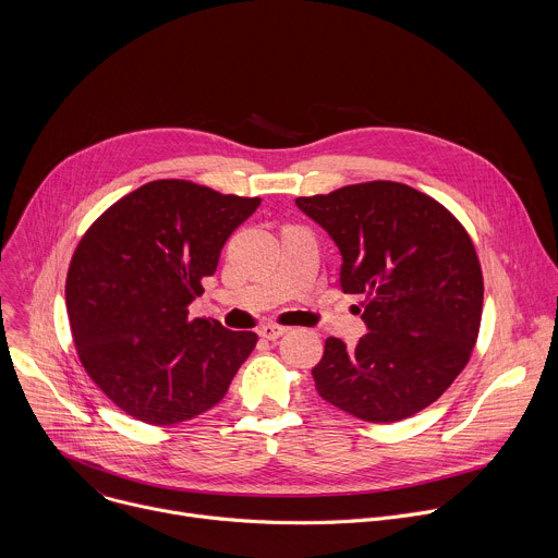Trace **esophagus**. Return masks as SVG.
<instances>
[{
  "label": "esophagus",
  "mask_w": 558,
  "mask_h": 558,
  "mask_svg": "<svg viewBox=\"0 0 558 558\" xmlns=\"http://www.w3.org/2000/svg\"><path fill=\"white\" fill-rule=\"evenodd\" d=\"M289 329H284V327H278V325H263L260 329H258V333H260V338H265V340H278L280 336H284Z\"/></svg>",
  "instance_id": "esophagus-1"
}]
</instances>
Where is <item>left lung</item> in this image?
Listing matches in <instances>:
<instances>
[{"mask_svg": "<svg viewBox=\"0 0 558 558\" xmlns=\"http://www.w3.org/2000/svg\"><path fill=\"white\" fill-rule=\"evenodd\" d=\"M342 256L340 287L364 293L366 336L329 338L311 375L325 402L364 422L430 407L465 366L484 306L470 235L430 196L392 181L295 198Z\"/></svg>", "mask_w": 558, "mask_h": 558, "instance_id": "1", "label": "left lung"}]
</instances>
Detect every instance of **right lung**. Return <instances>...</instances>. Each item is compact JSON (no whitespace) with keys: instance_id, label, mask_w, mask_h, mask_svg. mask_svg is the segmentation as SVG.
I'll return each instance as SVG.
<instances>
[{"instance_id":"1","label":"right lung","mask_w":558,"mask_h":558,"mask_svg":"<svg viewBox=\"0 0 558 558\" xmlns=\"http://www.w3.org/2000/svg\"><path fill=\"white\" fill-rule=\"evenodd\" d=\"M258 205L190 181H151L82 238L65 280L70 329L88 375L123 413L170 426L225 397L258 336L190 317V304Z\"/></svg>"}]
</instances>
